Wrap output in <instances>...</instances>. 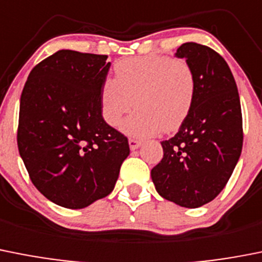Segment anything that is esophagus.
I'll return each instance as SVG.
<instances>
[{
	"instance_id": "esophagus-1",
	"label": "esophagus",
	"mask_w": 262,
	"mask_h": 262,
	"mask_svg": "<svg viewBox=\"0 0 262 262\" xmlns=\"http://www.w3.org/2000/svg\"><path fill=\"white\" fill-rule=\"evenodd\" d=\"M128 144H129V149L135 150L141 145V140H138V139H128Z\"/></svg>"
}]
</instances>
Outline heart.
Returning <instances> with one entry per match:
<instances>
[{"label": "heart", "mask_w": 262, "mask_h": 262, "mask_svg": "<svg viewBox=\"0 0 262 262\" xmlns=\"http://www.w3.org/2000/svg\"><path fill=\"white\" fill-rule=\"evenodd\" d=\"M198 83L186 61L165 56L121 59L114 64V79L100 90V110L110 127H117L131 110L136 112L122 124L131 138H148L164 129L174 133L188 118L195 105Z\"/></svg>", "instance_id": "heart-1"}]
</instances>
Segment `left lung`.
I'll list each match as a JSON object with an SVG mask.
<instances>
[{
	"label": "left lung",
	"instance_id": "8db88e82",
	"mask_svg": "<svg viewBox=\"0 0 262 262\" xmlns=\"http://www.w3.org/2000/svg\"><path fill=\"white\" fill-rule=\"evenodd\" d=\"M175 57L186 58L192 67L198 93L178 133L161 143L164 157L150 174L162 198L199 208L225 188L241 157V100L229 64L212 48L186 42Z\"/></svg>",
	"mask_w": 262,
	"mask_h": 262
}]
</instances>
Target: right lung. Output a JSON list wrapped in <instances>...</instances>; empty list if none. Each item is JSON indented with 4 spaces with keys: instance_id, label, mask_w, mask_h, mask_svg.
Masks as SVG:
<instances>
[{
    "instance_id": "obj_1",
    "label": "right lung",
    "mask_w": 262,
    "mask_h": 262,
    "mask_svg": "<svg viewBox=\"0 0 262 262\" xmlns=\"http://www.w3.org/2000/svg\"><path fill=\"white\" fill-rule=\"evenodd\" d=\"M106 59L58 50L33 67L20 96L19 155L33 186L69 209L109 195L129 155L127 138L100 110Z\"/></svg>"
}]
</instances>
